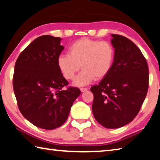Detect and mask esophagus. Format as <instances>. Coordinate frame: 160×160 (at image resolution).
<instances>
[{
  "mask_svg": "<svg viewBox=\"0 0 160 160\" xmlns=\"http://www.w3.org/2000/svg\"><path fill=\"white\" fill-rule=\"evenodd\" d=\"M80 90L81 92H85L86 91H88V88H81Z\"/></svg>",
  "mask_w": 160,
  "mask_h": 160,
  "instance_id": "obj_1",
  "label": "esophagus"
}]
</instances>
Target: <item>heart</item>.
<instances>
[{
    "label": "heart",
    "instance_id": "obj_1",
    "mask_svg": "<svg viewBox=\"0 0 160 160\" xmlns=\"http://www.w3.org/2000/svg\"><path fill=\"white\" fill-rule=\"evenodd\" d=\"M115 58V49L110 42L83 38L68 48V55H61L58 67L66 80H73L82 67V71L73 85L85 86L95 79L102 80L110 72Z\"/></svg>",
    "mask_w": 160,
    "mask_h": 160
}]
</instances>
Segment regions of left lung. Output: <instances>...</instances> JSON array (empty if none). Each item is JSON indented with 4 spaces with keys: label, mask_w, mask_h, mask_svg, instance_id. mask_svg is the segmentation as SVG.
I'll return each mask as SVG.
<instances>
[{
    "label": "left lung",
    "mask_w": 160,
    "mask_h": 160,
    "mask_svg": "<svg viewBox=\"0 0 160 160\" xmlns=\"http://www.w3.org/2000/svg\"><path fill=\"white\" fill-rule=\"evenodd\" d=\"M115 58L110 72L92 87L93 115L107 128H121L133 120L147 95L149 70L144 56L131 40L112 34Z\"/></svg>",
    "instance_id": "1"
}]
</instances>
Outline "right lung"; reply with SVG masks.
I'll return each instance as SVG.
<instances>
[{
  "label": "right lung",
  "mask_w": 160,
  "mask_h": 160,
  "mask_svg": "<svg viewBox=\"0 0 160 160\" xmlns=\"http://www.w3.org/2000/svg\"><path fill=\"white\" fill-rule=\"evenodd\" d=\"M61 39L43 35L22 51L16 61L13 90L18 108L27 120L46 130L66 122L70 108L81 94L69 87L57 64L64 47Z\"/></svg>",
  "instance_id": "add662e5"
}]
</instances>
